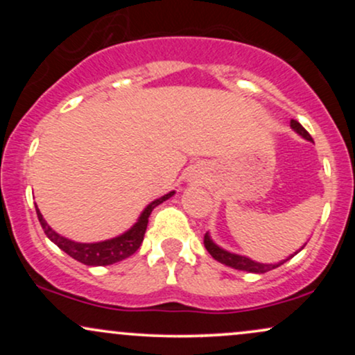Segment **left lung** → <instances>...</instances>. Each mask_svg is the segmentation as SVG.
Masks as SVG:
<instances>
[{
  "instance_id": "1",
  "label": "left lung",
  "mask_w": 355,
  "mask_h": 355,
  "mask_svg": "<svg viewBox=\"0 0 355 355\" xmlns=\"http://www.w3.org/2000/svg\"><path fill=\"white\" fill-rule=\"evenodd\" d=\"M291 126L295 130L297 133H299V135H302V137L305 138V140H311V141H312V137L309 135L307 130H305L304 126L299 123V121L292 120V121H291ZM203 245H205L207 252H209V254H210L211 257H214L215 260H218V262L225 263V266H229V267L237 268V270L254 272V274H266V272L272 270V268H277L279 266H282L284 262H287L288 259H292V257H294V255L297 254V252H295L294 255H291L287 260H284V262H279V263H259V262H255V260H250V259H248V257L237 255V254H230V252H227V250H223V248L217 247V245H215V243L210 240L209 234H205V237H203ZM302 248H304V247H302Z\"/></svg>"
}]
</instances>
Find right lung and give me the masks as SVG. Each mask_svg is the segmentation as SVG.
I'll list each match as a JSON object with an SVG mask.
<instances>
[{
  "label": "right lung",
  "instance_id": "add662e5",
  "mask_svg": "<svg viewBox=\"0 0 355 355\" xmlns=\"http://www.w3.org/2000/svg\"><path fill=\"white\" fill-rule=\"evenodd\" d=\"M175 193V191H170V193L164 195V197L157 198V200L150 203L148 207L144 210V214L140 215L138 222L132 227L128 232H125L120 237H115L112 240H105V242L98 243H78L73 242V240H68L61 235L56 234L55 230L44 222L43 215L40 214L38 207H36V215H38L40 223H42L44 234L46 237L51 240L53 243H56L61 250L67 252L68 255L73 257L78 262L85 263V266H112V263L120 262V260L128 259L130 255H133L140 248L141 242H144L146 225H148V217L152 214V210L160 203L168 200L170 197Z\"/></svg>",
  "mask_w": 355,
  "mask_h": 355
}]
</instances>
